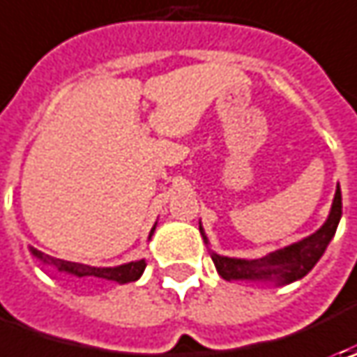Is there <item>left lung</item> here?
<instances>
[{
	"instance_id": "8db88e82",
	"label": "left lung",
	"mask_w": 357,
	"mask_h": 357,
	"mask_svg": "<svg viewBox=\"0 0 357 357\" xmlns=\"http://www.w3.org/2000/svg\"><path fill=\"white\" fill-rule=\"evenodd\" d=\"M342 216V192L336 188V197L332 204V213L326 225L308 238L290 244L282 250L270 252L258 260H238L213 254V262L218 274L227 280H272L276 278L282 284L300 280L308 274L316 262L322 258L326 246L336 234L337 222Z\"/></svg>"
}]
</instances>
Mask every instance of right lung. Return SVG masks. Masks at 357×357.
I'll return each instance as SVG.
<instances>
[{
  "instance_id": "1",
  "label": "right lung",
  "mask_w": 357,
  "mask_h": 357,
  "mask_svg": "<svg viewBox=\"0 0 357 357\" xmlns=\"http://www.w3.org/2000/svg\"><path fill=\"white\" fill-rule=\"evenodd\" d=\"M33 254L37 258H43V254L33 250ZM43 260H49L51 264L59 268V270H65L69 274H75V276H97V278H105V280H115L125 284V282H135L144 270V260H139V262H129V264H123V266L117 268H93L85 266V264H75V262H65V260H55V258H43Z\"/></svg>"
}]
</instances>
